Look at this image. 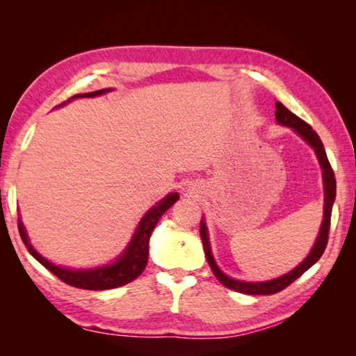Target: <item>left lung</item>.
I'll return each mask as SVG.
<instances>
[{
  "instance_id": "1",
  "label": "left lung",
  "mask_w": 356,
  "mask_h": 356,
  "mask_svg": "<svg viewBox=\"0 0 356 356\" xmlns=\"http://www.w3.org/2000/svg\"><path fill=\"white\" fill-rule=\"evenodd\" d=\"M275 118H276V120H278V124L293 129L306 143L309 144L312 149H314V152L318 159V163H321V168H322V177H323V191H325L323 221L321 226V232H318L316 243H314V246H312V250L308 254V257H306L305 261L298 265V267H295L292 272L282 275V276H280V278L264 281V282L238 281V280L229 278V276L222 273L218 268V265H216V262H215L212 251H210V242H209L206 222L201 221V240L204 245V251H206L207 262L210 265V268H212L213 275L216 276V280H218L222 286L232 289V291L248 293V295H272L276 292H281L282 289H286L289 284H292L295 280L300 278V276L303 275L306 270H309L312 265H314L318 259H321V256L323 254V251H325V248H327V243H328L331 209H333V202L336 197L334 172H333V168H331V165H330L327 152H325L323 144L321 141V138H318V135L314 130H312L309 124H306L303 119H300L298 116H295L292 111H289L287 108L281 104V102H276Z\"/></svg>"
}]
</instances>
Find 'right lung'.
<instances>
[{
	"label": "right lung",
	"mask_w": 356,
	"mask_h": 356,
	"mask_svg": "<svg viewBox=\"0 0 356 356\" xmlns=\"http://www.w3.org/2000/svg\"><path fill=\"white\" fill-rule=\"evenodd\" d=\"M111 89H100V91L88 92V94H76L72 99L78 97H95V95H102ZM64 105V104H61ZM179 200L177 193H171L165 200H161L156 206H154L149 212L143 216V220L138 225L136 231L131 237L130 243L125 251L120 254L116 261L110 265H104V267L97 268H89V270H74L67 267H59V265L51 264L47 261L45 257H42L38 251L33 248V245L29 243V238L26 236L25 226L19 220V231L23 243L26 245L29 251L35 261H39L47 270L58 276L59 280L64 281L65 284L74 286L78 289H86V291H108V289L120 287L124 284H129L130 281L136 280L138 276L143 273V270L147 265V256H149V238L152 234L156 222L161 218L168 209H170L174 202Z\"/></svg>",
	"instance_id": "obj_1"
}]
</instances>
